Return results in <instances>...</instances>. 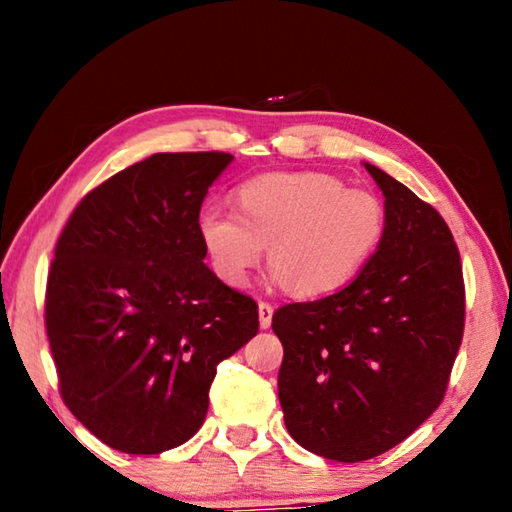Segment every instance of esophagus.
Returning a JSON list of instances; mask_svg holds the SVG:
<instances>
[{"label": "esophagus", "instance_id": "34e87169", "mask_svg": "<svg viewBox=\"0 0 512 512\" xmlns=\"http://www.w3.org/2000/svg\"><path fill=\"white\" fill-rule=\"evenodd\" d=\"M271 320H273V307L268 305V302H259V327L268 329L271 327Z\"/></svg>", "mask_w": 512, "mask_h": 512}]
</instances>
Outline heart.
Listing matches in <instances>:
<instances>
[{
  "instance_id": "b5f03b06",
  "label": "heart",
  "mask_w": 512,
  "mask_h": 512,
  "mask_svg": "<svg viewBox=\"0 0 512 512\" xmlns=\"http://www.w3.org/2000/svg\"><path fill=\"white\" fill-rule=\"evenodd\" d=\"M237 210L207 205L198 232L225 282H248L268 246L273 280L318 298L361 273L384 237V205L329 173H262L237 189Z\"/></svg>"
}]
</instances>
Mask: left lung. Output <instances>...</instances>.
<instances>
[{
  "mask_svg": "<svg viewBox=\"0 0 512 512\" xmlns=\"http://www.w3.org/2000/svg\"><path fill=\"white\" fill-rule=\"evenodd\" d=\"M384 194V237L334 296L273 314L284 424L309 452L359 463L388 452L443 402L461 348L465 287L447 223L366 162Z\"/></svg>",
  "mask_w": 512,
  "mask_h": 512,
  "instance_id": "left-lung-1",
  "label": "left lung"
}]
</instances>
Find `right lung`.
<instances>
[{
    "label": "right lung",
    "instance_id": "1",
    "mask_svg": "<svg viewBox=\"0 0 512 512\" xmlns=\"http://www.w3.org/2000/svg\"><path fill=\"white\" fill-rule=\"evenodd\" d=\"M230 153H155L83 198L56 244L45 298L60 395L126 454L201 429L216 366L259 329L257 302L205 266L201 205Z\"/></svg>",
    "mask_w": 512,
    "mask_h": 512
}]
</instances>
